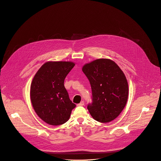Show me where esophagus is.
Returning a JSON list of instances; mask_svg holds the SVG:
<instances>
[{
  "label": "esophagus",
  "mask_w": 161,
  "mask_h": 161,
  "mask_svg": "<svg viewBox=\"0 0 161 161\" xmlns=\"http://www.w3.org/2000/svg\"><path fill=\"white\" fill-rule=\"evenodd\" d=\"M84 101H82L80 103L77 104L78 107H81V106H84Z\"/></svg>",
  "instance_id": "1"
}]
</instances>
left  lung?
Returning <instances> with one entry per match:
<instances>
[{
	"instance_id": "8db88e82",
	"label": "left lung",
	"mask_w": 161,
	"mask_h": 161,
	"mask_svg": "<svg viewBox=\"0 0 161 161\" xmlns=\"http://www.w3.org/2000/svg\"><path fill=\"white\" fill-rule=\"evenodd\" d=\"M82 71L89 80L92 103L87 109L93 119L108 123L120 114L128 97V85L123 71L114 61L98 59L86 64Z\"/></svg>"
}]
</instances>
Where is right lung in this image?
<instances>
[{"label": "right lung", "instance_id": "right-lung-1", "mask_svg": "<svg viewBox=\"0 0 161 161\" xmlns=\"http://www.w3.org/2000/svg\"><path fill=\"white\" fill-rule=\"evenodd\" d=\"M75 64L47 62L36 73L30 87V98L38 116L46 123L58 126L65 123L76 105L70 100L64 82Z\"/></svg>", "mask_w": 161, "mask_h": 161}]
</instances>
